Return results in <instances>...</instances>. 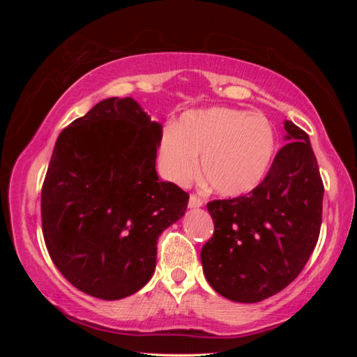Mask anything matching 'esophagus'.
Segmentation results:
<instances>
[{"label": "esophagus", "mask_w": 357, "mask_h": 357, "mask_svg": "<svg viewBox=\"0 0 357 357\" xmlns=\"http://www.w3.org/2000/svg\"><path fill=\"white\" fill-rule=\"evenodd\" d=\"M202 206H203L202 198H198L197 195H190V198H189V208L190 209H197V208H202Z\"/></svg>", "instance_id": "34e87169"}]
</instances>
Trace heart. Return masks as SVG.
I'll return each mask as SVG.
<instances>
[{"instance_id": "heart-1", "label": "heart", "mask_w": 357, "mask_h": 357, "mask_svg": "<svg viewBox=\"0 0 357 357\" xmlns=\"http://www.w3.org/2000/svg\"><path fill=\"white\" fill-rule=\"evenodd\" d=\"M275 132L261 113L228 107L190 110L176 129L160 138L159 155L167 178L187 185L202 172L217 195L234 198L257 189L269 170Z\"/></svg>"}]
</instances>
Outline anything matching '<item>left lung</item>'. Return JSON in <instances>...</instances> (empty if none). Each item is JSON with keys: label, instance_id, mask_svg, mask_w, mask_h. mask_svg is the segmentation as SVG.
<instances>
[{"label": "left lung", "instance_id": "left-lung-1", "mask_svg": "<svg viewBox=\"0 0 357 357\" xmlns=\"http://www.w3.org/2000/svg\"><path fill=\"white\" fill-rule=\"evenodd\" d=\"M288 142L261 184L208 203L214 234L202 249L204 277L223 298L253 304L282 291L309 261L321 228L323 181L309 135L283 123Z\"/></svg>", "mask_w": 357, "mask_h": 357}]
</instances>
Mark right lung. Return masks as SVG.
Listing matches in <instances>:
<instances>
[{
  "instance_id": "add662e5",
  "label": "right lung",
  "mask_w": 357,
  "mask_h": 357,
  "mask_svg": "<svg viewBox=\"0 0 357 357\" xmlns=\"http://www.w3.org/2000/svg\"><path fill=\"white\" fill-rule=\"evenodd\" d=\"M162 124L132 98L100 100L53 148L40 213L47 250L72 285L116 301L149 282L157 239L189 195L155 172Z\"/></svg>"
}]
</instances>
